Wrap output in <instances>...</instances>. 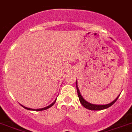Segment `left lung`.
I'll return each instance as SVG.
<instances>
[{"instance_id":"1","label":"left lung","mask_w":132,"mask_h":132,"mask_svg":"<svg viewBox=\"0 0 132 132\" xmlns=\"http://www.w3.org/2000/svg\"><path fill=\"white\" fill-rule=\"evenodd\" d=\"M76 88H77V91H78V97H79V101H80V103L81 104L83 105V106H84L85 108H86L88 109L89 110H92V111H100V110H103V109H106L107 108L110 107L111 106H112L114 103L117 101V100L118 99L119 96V95L117 96L116 98L111 102V103H109L107 104H92V103H90L87 102L86 100L83 98V96H81V94H80V92H79V88H78V81L76 80Z\"/></svg>"}]
</instances>
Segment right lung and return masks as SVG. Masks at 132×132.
Segmentation results:
<instances>
[{
  "label": "right lung",
  "instance_id": "right-lung-1",
  "mask_svg": "<svg viewBox=\"0 0 132 132\" xmlns=\"http://www.w3.org/2000/svg\"><path fill=\"white\" fill-rule=\"evenodd\" d=\"M56 99H55V101L53 102L52 104H51L50 105H48V106H46V107H44V108H42V109H30V108H28V107H26V106H23L22 104H21V106H22L24 108V109H26L27 110H29V111H43V110H46V109H48V108L51 107V106H53V105H54V104L55 103V102H56Z\"/></svg>",
  "mask_w": 132,
  "mask_h": 132
}]
</instances>
